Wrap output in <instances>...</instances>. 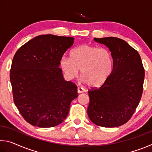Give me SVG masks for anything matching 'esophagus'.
Segmentation results:
<instances>
[{"instance_id": "34e87169", "label": "esophagus", "mask_w": 152, "mask_h": 152, "mask_svg": "<svg viewBox=\"0 0 152 152\" xmlns=\"http://www.w3.org/2000/svg\"><path fill=\"white\" fill-rule=\"evenodd\" d=\"M77 91H78V93H82V92H84V89L80 88V87H78V88H77Z\"/></svg>"}]
</instances>
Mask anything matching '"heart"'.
<instances>
[{
  "mask_svg": "<svg viewBox=\"0 0 152 152\" xmlns=\"http://www.w3.org/2000/svg\"><path fill=\"white\" fill-rule=\"evenodd\" d=\"M114 61L107 48L82 45L71 52V58L64 57L60 67L68 80L78 76L80 70L81 80L93 88H98L107 81L112 74Z\"/></svg>",
  "mask_w": 152,
  "mask_h": 152,
  "instance_id": "heart-1",
  "label": "heart"
}]
</instances>
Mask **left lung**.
<instances>
[{"label": "left lung", "instance_id": "obj_1", "mask_svg": "<svg viewBox=\"0 0 152 152\" xmlns=\"http://www.w3.org/2000/svg\"><path fill=\"white\" fill-rule=\"evenodd\" d=\"M109 48L114 61L109 78L99 88L88 91L87 113L95 125L119 127L132 118L143 93L145 70L137 50L114 37L94 38Z\"/></svg>", "mask_w": 152, "mask_h": 152}]
</instances>
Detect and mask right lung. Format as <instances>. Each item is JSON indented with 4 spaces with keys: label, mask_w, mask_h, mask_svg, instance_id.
<instances>
[{
    "label": "right lung",
    "mask_w": 152,
    "mask_h": 152,
    "mask_svg": "<svg viewBox=\"0 0 152 152\" xmlns=\"http://www.w3.org/2000/svg\"><path fill=\"white\" fill-rule=\"evenodd\" d=\"M74 38L41 35L22 45L12 59L10 80L15 105L24 119L39 127H52L68 116L77 86L64 80L59 68Z\"/></svg>",
    "instance_id": "right-lung-1"
}]
</instances>
